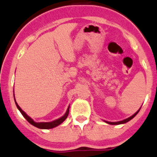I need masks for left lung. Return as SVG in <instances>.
<instances>
[{
	"label": "left lung",
	"mask_w": 157,
	"mask_h": 157,
	"mask_svg": "<svg viewBox=\"0 0 157 157\" xmlns=\"http://www.w3.org/2000/svg\"><path fill=\"white\" fill-rule=\"evenodd\" d=\"M139 111H140V109H139V110L138 111V112H136V113H135V114H133L132 116H131V117H128V118H126V119H125V120H124V121H118V122H109V121H105V122L107 123V124H111V125H118V124H125V123L128 122V121H130V120H132V119L133 118V117H134L135 116H136V114H137L138 113H139Z\"/></svg>",
	"instance_id": "1"
}]
</instances>
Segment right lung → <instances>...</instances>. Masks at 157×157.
Masks as SVG:
<instances>
[{
    "label": "right lung",
    "instance_id": "add662e5",
    "mask_svg": "<svg viewBox=\"0 0 157 157\" xmlns=\"http://www.w3.org/2000/svg\"><path fill=\"white\" fill-rule=\"evenodd\" d=\"M15 102H16V106H17L18 109L20 111V112L21 113V114H22V115L24 116L25 118L26 119L27 121H28V122L30 123V124H32V125H33V126H36V127L39 128V129H52V128L55 127V126L60 125V124H61V123H63V121H64L65 120H66V118H67V116H68V114H69V111H70V106H69L68 109H67V112H66V114L63 116V117H60V118H59L58 120H55V121H52V122L36 123V122H34V121H33V120H32L31 117H29V116L27 115L26 113H25V112H23V111L21 110V109L19 107V106H18V105L17 104V102H16V100H15Z\"/></svg>",
    "mask_w": 157,
    "mask_h": 157
}]
</instances>
